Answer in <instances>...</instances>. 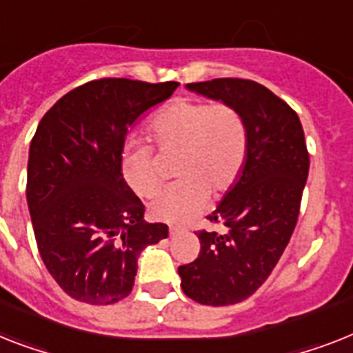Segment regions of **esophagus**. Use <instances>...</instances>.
<instances>
[{"mask_svg":"<svg viewBox=\"0 0 353 353\" xmlns=\"http://www.w3.org/2000/svg\"><path fill=\"white\" fill-rule=\"evenodd\" d=\"M181 232H185L183 226H170V236H176V234H181Z\"/></svg>","mask_w":353,"mask_h":353,"instance_id":"34e87169","label":"esophagus"}]
</instances>
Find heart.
<instances>
[{"label": "heart", "mask_w": 353, "mask_h": 353, "mask_svg": "<svg viewBox=\"0 0 353 353\" xmlns=\"http://www.w3.org/2000/svg\"><path fill=\"white\" fill-rule=\"evenodd\" d=\"M150 137L165 156H179L181 181L167 186L150 203L159 221L183 223L237 181L245 167L248 130L245 117L230 103L179 99L150 123ZM123 179L137 196L148 197L161 185V170L150 147L128 143L119 161Z\"/></svg>", "instance_id": "1"}]
</instances>
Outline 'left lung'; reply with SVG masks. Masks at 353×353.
<instances>
[{"label": "left lung", "instance_id": "8db88e82", "mask_svg": "<svg viewBox=\"0 0 353 353\" xmlns=\"http://www.w3.org/2000/svg\"><path fill=\"white\" fill-rule=\"evenodd\" d=\"M186 90L234 105L248 130L245 167L208 216L226 232H199V257L177 268L190 299L236 305L268 279L294 234L310 167L305 132L296 112L250 79L188 83Z\"/></svg>", "mask_w": 353, "mask_h": 353}]
</instances>
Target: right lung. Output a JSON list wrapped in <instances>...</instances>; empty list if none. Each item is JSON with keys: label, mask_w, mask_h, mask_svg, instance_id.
I'll list each match as a JSON object with an SVG mask.
<instances>
[{"label": "right lung", "mask_w": 353, "mask_h": 353, "mask_svg": "<svg viewBox=\"0 0 353 353\" xmlns=\"http://www.w3.org/2000/svg\"><path fill=\"white\" fill-rule=\"evenodd\" d=\"M177 87L105 77L65 94L37 125L28 150V212L43 263L76 301L125 299L139 254L168 237L167 225L143 219L145 206L119 161L128 128Z\"/></svg>", "instance_id": "add662e5"}]
</instances>
